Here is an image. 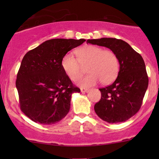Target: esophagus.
Here are the masks:
<instances>
[{"label":"esophagus","instance_id":"34e87169","mask_svg":"<svg viewBox=\"0 0 159 159\" xmlns=\"http://www.w3.org/2000/svg\"><path fill=\"white\" fill-rule=\"evenodd\" d=\"M80 90H81L82 93H87V92H88V88H80Z\"/></svg>","mask_w":159,"mask_h":159}]
</instances>
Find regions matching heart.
<instances>
[{"label":"heart","instance_id":"heart-1","mask_svg":"<svg viewBox=\"0 0 159 159\" xmlns=\"http://www.w3.org/2000/svg\"><path fill=\"white\" fill-rule=\"evenodd\" d=\"M77 58L67 53L61 60L63 70L69 78L76 81L83 74L84 67L88 66V75L78 80L80 86H93L100 81L104 84L114 81L119 71L118 58L114 52L103 48L88 45L76 51Z\"/></svg>","mask_w":159,"mask_h":159}]
</instances>
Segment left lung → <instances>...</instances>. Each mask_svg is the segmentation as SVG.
I'll use <instances>...</instances> for the list:
<instances>
[{"label":"left lung","instance_id":"left-lung-1","mask_svg":"<svg viewBox=\"0 0 159 159\" xmlns=\"http://www.w3.org/2000/svg\"><path fill=\"white\" fill-rule=\"evenodd\" d=\"M114 52L119 63L116 80L99 89L101 98L94 106L96 114L108 123H120L133 116L140 110L148 85L145 62L140 54L125 41L103 38L87 40Z\"/></svg>","mask_w":159,"mask_h":159}]
</instances>
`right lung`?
Returning <instances> with one entry per match:
<instances>
[{"label": "right lung", "mask_w": 159, "mask_h": 159, "mask_svg": "<svg viewBox=\"0 0 159 159\" xmlns=\"http://www.w3.org/2000/svg\"><path fill=\"white\" fill-rule=\"evenodd\" d=\"M84 41V39H51L24 56L16 87L21 110L31 120L53 125L68 114L71 95L80 93V89L74 86L65 74L61 60L67 52Z\"/></svg>", "instance_id": "right-lung-1"}]
</instances>
